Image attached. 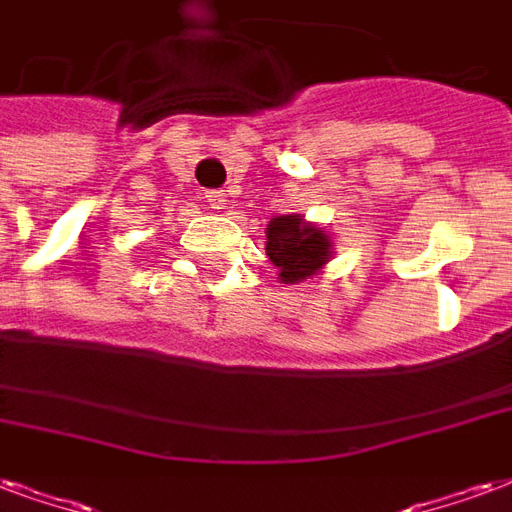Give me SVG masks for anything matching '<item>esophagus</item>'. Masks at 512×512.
I'll list each match as a JSON object with an SVG mask.
<instances>
[{"mask_svg":"<svg viewBox=\"0 0 512 512\" xmlns=\"http://www.w3.org/2000/svg\"><path fill=\"white\" fill-rule=\"evenodd\" d=\"M207 202V205L213 207V210H224L226 207V194L224 191H205V197H202Z\"/></svg>","mask_w":512,"mask_h":512,"instance_id":"34e87169","label":"esophagus"}]
</instances>
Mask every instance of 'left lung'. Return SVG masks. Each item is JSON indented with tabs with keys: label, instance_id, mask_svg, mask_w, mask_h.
Segmentation results:
<instances>
[{
	"label": "left lung",
	"instance_id": "left-lung-1",
	"mask_svg": "<svg viewBox=\"0 0 512 512\" xmlns=\"http://www.w3.org/2000/svg\"><path fill=\"white\" fill-rule=\"evenodd\" d=\"M329 248V237L299 215H280L267 226V256L283 283H302L315 275L329 259Z\"/></svg>",
	"mask_w": 512,
	"mask_h": 512
}]
</instances>
